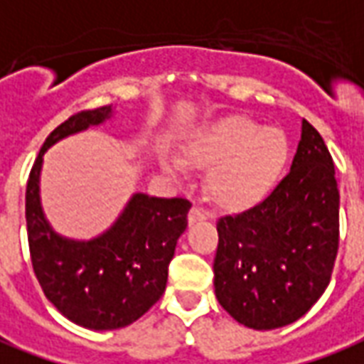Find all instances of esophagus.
<instances>
[{
    "label": "esophagus",
    "instance_id": "1",
    "mask_svg": "<svg viewBox=\"0 0 364 364\" xmlns=\"http://www.w3.org/2000/svg\"><path fill=\"white\" fill-rule=\"evenodd\" d=\"M208 218V212L200 206H193L189 212V222L195 223V222H200V220H206Z\"/></svg>",
    "mask_w": 364,
    "mask_h": 364
}]
</instances>
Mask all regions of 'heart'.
<instances>
[{
	"label": "heart",
	"instance_id": "heart-1",
	"mask_svg": "<svg viewBox=\"0 0 364 364\" xmlns=\"http://www.w3.org/2000/svg\"><path fill=\"white\" fill-rule=\"evenodd\" d=\"M289 141L279 129H264L245 115H231L200 129L185 158L166 160L169 173L210 168L208 191L222 206L241 208L258 203L272 191L289 161Z\"/></svg>",
	"mask_w": 364,
	"mask_h": 364
}]
</instances>
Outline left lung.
I'll use <instances>...</instances> for the list:
<instances>
[{
	"instance_id": "obj_1",
	"label": "left lung",
	"mask_w": 364,
	"mask_h": 364,
	"mask_svg": "<svg viewBox=\"0 0 364 364\" xmlns=\"http://www.w3.org/2000/svg\"><path fill=\"white\" fill-rule=\"evenodd\" d=\"M216 225V297L239 324L282 328L318 301L340 247V191L332 156L309 121L278 187Z\"/></svg>"
}]
</instances>
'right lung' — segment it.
<instances>
[{"label": "right lung", "instance_id": "obj_1", "mask_svg": "<svg viewBox=\"0 0 364 364\" xmlns=\"http://www.w3.org/2000/svg\"><path fill=\"white\" fill-rule=\"evenodd\" d=\"M112 106L71 115L46 139L26 183V233L36 279L65 318L90 330L133 324L166 291L177 239L187 228V198L136 193L117 222L92 241L58 235L40 206V169L48 148L69 134L98 125Z\"/></svg>", "mask_w": 364, "mask_h": 364}]
</instances>
